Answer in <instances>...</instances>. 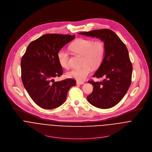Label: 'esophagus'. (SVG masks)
Here are the masks:
<instances>
[{
	"label": "esophagus",
	"instance_id": "1",
	"mask_svg": "<svg viewBox=\"0 0 152 152\" xmlns=\"http://www.w3.org/2000/svg\"><path fill=\"white\" fill-rule=\"evenodd\" d=\"M84 84V82H83V81H77V84H78V85H83Z\"/></svg>",
	"mask_w": 152,
	"mask_h": 152
}]
</instances>
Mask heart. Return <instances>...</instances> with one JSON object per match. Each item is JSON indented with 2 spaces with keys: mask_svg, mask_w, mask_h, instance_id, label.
I'll use <instances>...</instances> for the list:
<instances>
[{
  "mask_svg": "<svg viewBox=\"0 0 152 152\" xmlns=\"http://www.w3.org/2000/svg\"><path fill=\"white\" fill-rule=\"evenodd\" d=\"M70 48L75 53L83 56V64L84 65L71 70L68 75L78 81H83L91 73V66L96 68L101 64L105 54V45L101 40L92 42L89 39H79L71 44ZM57 58L63 68L68 67V54L65 50H61L58 52Z\"/></svg>",
  "mask_w": 152,
  "mask_h": 152,
  "instance_id": "1",
  "label": "heart"
}]
</instances>
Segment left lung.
Instances as JSON below:
<instances>
[{"label": "left lung", "mask_w": 152, "mask_h": 152, "mask_svg": "<svg viewBox=\"0 0 152 152\" xmlns=\"http://www.w3.org/2000/svg\"><path fill=\"white\" fill-rule=\"evenodd\" d=\"M78 34L98 38L104 42V57L93 77L104 79L100 82L88 81L92 84L94 89L87 98L88 101L96 108H110L122 99L131 84L132 65L128 49L120 38L109 29Z\"/></svg>", "instance_id": "1"}]
</instances>
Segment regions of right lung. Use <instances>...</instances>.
Segmentation results:
<instances>
[{"mask_svg":"<svg viewBox=\"0 0 152 152\" xmlns=\"http://www.w3.org/2000/svg\"><path fill=\"white\" fill-rule=\"evenodd\" d=\"M75 38V35L46 34L31 42L21 60L22 80L32 100L45 109L61 106L66 100L67 92L76 85L72 78L55 82L60 77L62 66L58 52Z\"/></svg>","mask_w":152,"mask_h":152,"instance_id":"right-lung-1","label":"right lung"}]
</instances>
